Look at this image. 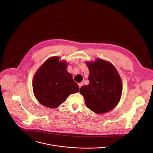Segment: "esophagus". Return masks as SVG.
<instances>
[{"label":"esophagus","mask_w":153,"mask_h":153,"mask_svg":"<svg viewBox=\"0 0 153 153\" xmlns=\"http://www.w3.org/2000/svg\"><path fill=\"white\" fill-rule=\"evenodd\" d=\"M78 85H79V88H81V86L83 85V83H78Z\"/></svg>","instance_id":"1"}]
</instances>
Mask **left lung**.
<instances>
[{
    "mask_svg": "<svg viewBox=\"0 0 153 153\" xmlns=\"http://www.w3.org/2000/svg\"><path fill=\"white\" fill-rule=\"evenodd\" d=\"M90 71L88 85L82 86L80 93L85 104L96 114L109 112L119 103L122 93V83L114 65L101 59L86 62Z\"/></svg>",
    "mask_w": 153,
    "mask_h": 153,
    "instance_id": "left-lung-1",
    "label": "left lung"
}]
</instances>
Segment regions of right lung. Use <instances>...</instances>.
I'll list each match as a JSON object with an SVG mask.
<instances>
[{
  "instance_id": "1",
  "label": "right lung",
  "mask_w": 153,
  "mask_h": 153,
  "mask_svg": "<svg viewBox=\"0 0 153 153\" xmlns=\"http://www.w3.org/2000/svg\"><path fill=\"white\" fill-rule=\"evenodd\" d=\"M51 57L36 72L33 80V90L36 99L43 106L57 108L71 94L79 91V86L67 71V63Z\"/></svg>"
}]
</instances>
